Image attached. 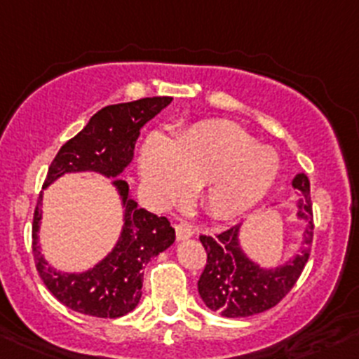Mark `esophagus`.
I'll return each instance as SVG.
<instances>
[{
  "label": "esophagus",
  "mask_w": 359,
  "mask_h": 359,
  "mask_svg": "<svg viewBox=\"0 0 359 359\" xmlns=\"http://www.w3.org/2000/svg\"><path fill=\"white\" fill-rule=\"evenodd\" d=\"M175 233H177V241H186L189 237H193V229L186 223H179L175 225Z\"/></svg>",
  "instance_id": "obj_1"
}]
</instances>
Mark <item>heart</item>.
Here are the masks:
<instances>
[{"mask_svg": "<svg viewBox=\"0 0 359 359\" xmlns=\"http://www.w3.org/2000/svg\"><path fill=\"white\" fill-rule=\"evenodd\" d=\"M280 156L229 122L184 130L175 140L154 133L140 154V179L156 203L184 198L200 186L202 205L216 217H236L267 196L280 175Z\"/></svg>", "mask_w": 359, "mask_h": 359, "instance_id": "obj_1", "label": "heart"}]
</instances>
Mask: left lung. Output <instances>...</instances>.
<instances>
[{"mask_svg": "<svg viewBox=\"0 0 359 359\" xmlns=\"http://www.w3.org/2000/svg\"><path fill=\"white\" fill-rule=\"evenodd\" d=\"M292 187L297 191L296 219L303 223V230L299 248L287 260L266 267L251 259L241 243L243 225L214 237H200L207 251V264L198 280V294L207 308L230 319L257 316L276 306L292 289L308 262L313 237L310 180L304 173H297Z\"/></svg>", "mask_w": 359, "mask_h": 359, "instance_id": "left-lung-1", "label": "left lung"}]
</instances>
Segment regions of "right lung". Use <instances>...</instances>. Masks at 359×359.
<instances>
[{
  "mask_svg": "<svg viewBox=\"0 0 359 359\" xmlns=\"http://www.w3.org/2000/svg\"><path fill=\"white\" fill-rule=\"evenodd\" d=\"M172 97H147L133 102L106 106L90 118L56 154L43 189L67 173H97L111 179L122 207V229L115 246L85 271H60L42 255L39 244L42 195L33 214V257L43 285L67 308L85 316L116 319L136 308L142 297L143 269L150 259L168 250L175 230L164 216H156L130 196L129 184L120 179L134 157L140 130Z\"/></svg>",
  "mask_w": 359,
  "mask_h": 359,
  "instance_id": "add662e5",
  "label": "right lung"
}]
</instances>
